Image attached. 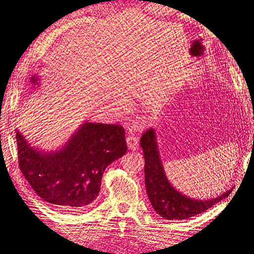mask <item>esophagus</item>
<instances>
[{
	"label": "esophagus",
	"instance_id": "obj_1",
	"mask_svg": "<svg viewBox=\"0 0 254 254\" xmlns=\"http://www.w3.org/2000/svg\"><path fill=\"white\" fill-rule=\"evenodd\" d=\"M127 145L130 150H136L138 148V139L133 135L127 136Z\"/></svg>",
	"mask_w": 254,
	"mask_h": 254
}]
</instances>
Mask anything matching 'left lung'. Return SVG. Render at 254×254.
<instances>
[{"label":"left lung","instance_id":"obj_1","mask_svg":"<svg viewBox=\"0 0 254 254\" xmlns=\"http://www.w3.org/2000/svg\"><path fill=\"white\" fill-rule=\"evenodd\" d=\"M141 147L145 159V187L147 196L156 213L165 219H187L219 203L227 197L233 188L220 195L209 199H198L187 196L171 186L167 179L158 150L157 135L154 128H149L141 137Z\"/></svg>","mask_w":254,"mask_h":254}]
</instances>
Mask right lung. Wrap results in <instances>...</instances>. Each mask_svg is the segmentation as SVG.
I'll return each mask as SVG.
<instances>
[{"instance_id":"obj_1","label":"right lung","mask_w":254,"mask_h":254,"mask_svg":"<svg viewBox=\"0 0 254 254\" xmlns=\"http://www.w3.org/2000/svg\"><path fill=\"white\" fill-rule=\"evenodd\" d=\"M36 86L39 78L30 77ZM19 169L38 196L57 207H89L100 191L104 171L127 153L124 128L117 124L85 122L62 148L44 152L16 130Z\"/></svg>"}]
</instances>
